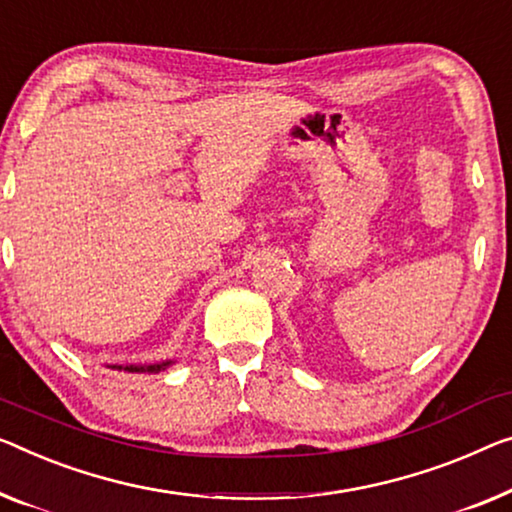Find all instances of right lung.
Instances as JSON below:
<instances>
[{
  "mask_svg": "<svg viewBox=\"0 0 512 512\" xmlns=\"http://www.w3.org/2000/svg\"><path fill=\"white\" fill-rule=\"evenodd\" d=\"M174 358H167V361H156V363H112L108 365L110 370H121V372H131V375H147V372H160L165 370L167 365H172Z\"/></svg>",
  "mask_w": 512,
  "mask_h": 512,
  "instance_id": "obj_1",
  "label": "right lung"
}]
</instances>
